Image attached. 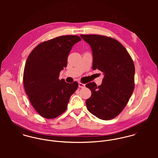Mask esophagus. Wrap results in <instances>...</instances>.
Segmentation results:
<instances>
[{
	"label": "esophagus",
	"mask_w": 158,
	"mask_h": 158,
	"mask_svg": "<svg viewBox=\"0 0 158 158\" xmlns=\"http://www.w3.org/2000/svg\"><path fill=\"white\" fill-rule=\"evenodd\" d=\"M78 86H79V88H83L85 87V84H83V83H80V82H79V83H78Z\"/></svg>",
	"instance_id": "34e87169"
}]
</instances>
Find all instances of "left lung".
Segmentation results:
<instances>
[{
  "label": "left lung",
  "instance_id": "1",
  "mask_svg": "<svg viewBox=\"0 0 158 158\" xmlns=\"http://www.w3.org/2000/svg\"><path fill=\"white\" fill-rule=\"evenodd\" d=\"M80 36L91 47L92 69L104 74L100 86L94 82L86 85L92 93L86 100L87 108L98 118L111 120L122 111L133 92V61L126 48L113 38L98 35Z\"/></svg>",
  "mask_w": 158,
  "mask_h": 158
}]
</instances>
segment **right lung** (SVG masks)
<instances>
[{
    "label": "right lung",
    "mask_w": 158,
    "mask_h": 158,
    "mask_svg": "<svg viewBox=\"0 0 158 158\" xmlns=\"http://www.w3.org/2000/svg\"><path fill=\"white\" fill-rule=\"evenodd\" d=\"M78 36L66 35L37 45L28 56L23 71L25 92L40 115L53 118L64 113L70 96L78 84L59 80L60 72L66 68L69 54L81 41Z\"/></svg>",
    "instance_id": "obj_1"
}]
</instances>
